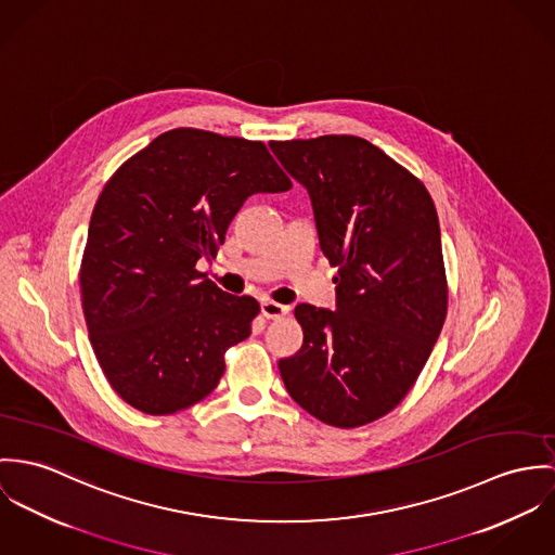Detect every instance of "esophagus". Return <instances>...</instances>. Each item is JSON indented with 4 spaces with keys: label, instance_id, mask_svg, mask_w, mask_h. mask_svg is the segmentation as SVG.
Wrapping results in <instances>:
<instances>
[{
    "label": "esophagus",
    "instance_id": "esophagus-1",
    "mask_svg": "<svg viewBox=\"0 0 555 555\" xmlns=\"http://www.w3.org/2000/svg\"><path fill=\"white\" fill-rule=\"evenodd\" d=\"M287 312H289V307H283V305L274 302V300H263V302H261V314H263L266 319H281V317H285Z\"/></svg>",
    "mask_w": 555,
    "mask_h": 555
}]
</instances>
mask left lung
Instances as JSON below:
<instances>
[{
    "mask_svg": "<svg viewBox=\"0 0 555 555\" xmlns=\"http://www.w3.org/2000/svg\"><path fill=\"white\" fill-rule=\"evenodd\" d=\"M307 186L319 245L338 268L336 310L298 305L302 349L279 362L319 422L360 428L411 391L447 317L440 225L426 185L358 135L272 140Z\"/></svg>",
    "mask_w": 555,
    "mask_h": 555,
    "instance_id": "left-lung-1",
    "label": "left lung"
}]
</instances>
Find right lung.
Returning <instances> with one entry per match:
<instances>
[{"mask_svg":"<svg viewBox=\"0 0 555 555\" xmlns=\"http://www.w3.org/2000/svg\"><path fill=\"white\" fill-rule=\"evenodd\" d=\"M259 140L179 127L131 155L102 189L80 261L89 340L111 387L146 415L204 400L259 305L195 268L217 257L248 195L287 191Z\"/></svg>","mask_w":555,"mask_h":555,"instance_id":"add662e5","label":"right lung"}]
</instances>
